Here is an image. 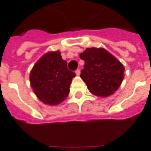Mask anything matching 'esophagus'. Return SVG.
<instances>
[{
    "instance_id": "obj_1",
    "label": "esophagus",
    "mask_w": 151,
    "mask_h": 151,
    "mask_svg": "<svg viewBox=\"0 0 151 151\" xmlns=\"http://www.w3.org/2000/svg\"><path fill=\"white\" fill-rule=\"evenodd\" d=\"M75 73H76V74H77V75L78 76V75H80V69H77V70H76L75 71Z\"/></svg>"
}]
</instances>
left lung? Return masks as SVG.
<instances>
[{"label": "left lung", "instance_id": "1", "mask_svg": "<svg viewBox=\"0 0 151 151\" xmlns=\"http://www.w3.org/2000/svg\"><path fill=\"white\" fill-rule=\"evenodd\" d=\"M80 58L84 60L81 78L91 92L107 97L119 89L124 78V67L104 48H86Z\"/></svg>", "mask_w": 151, "mask_h": 151}]
</instances>
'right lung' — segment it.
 Instances as JSON below:
<instances>
[{
	"mask_svg": "<svg viewBox=\"0 0 151 151\" xmlns=\"http://www.w3.org/2000/svg\"><path fill=\"white\" fill-rule=\"evenodd\" d=\"M75 73L68 69L67 62L60 51L45 54L35 64L30 73L32 90L44 104L56 105L65 100Z\"/></svg>",
	"mask_w": 151,
	"mask_h": 151,
	"instance_id": "right-lung-1",
	"label": "right lung"
}]
</instances>
